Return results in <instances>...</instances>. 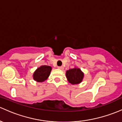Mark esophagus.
<instances>
[{
	"label": "esophagus",
	"instance_id": "34e87169",
	"mask_svg": "<svg viewBox=\"0 0 122 122\" xmlns=\"http://www.w3.org/2000/svg\"><path fill=\"white\" fill-rule=\"evenodd\" d=\"M58 68L59 70H64V67L62 66H58Z\"/></svg>",
	"mask_w": 122,
	"mask_h": 122
}]
</instances>
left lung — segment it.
<instances>
[{
  "label": "left lung",
  "mask_w": 122,
  "mask_h": 122,
  "mask_svg": "<svg viewBox=\"0 0 122 122\" xmlns=\"http://www.w3.org/2000/svg\"><path fill=\"white\" fill-rule=\"evenodd\" d=\"M66 77L68 81L72 85L79 84L84 79V73L80 68L75 67L66 71Z\"/></svg>",
  "instance_id": "1"
}]
</instances>
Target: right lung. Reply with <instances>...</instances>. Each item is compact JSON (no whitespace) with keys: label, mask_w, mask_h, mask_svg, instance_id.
<instances>
[{"label":"right lung","mask_w":122,"mask_h":122,"mask_svg":"<svg viewBox=\"0 0 122 122\" xmlns=\"http://www.w3.org/2000/svg\"><path fill=\"white\" fill-rule=\"evenodd\" d=\"M52 67L48 65H41L33 73V79L38 82H43L47 80L50 75Z\"/></svg>","instance_id":"obj_1"}]
</instances>
